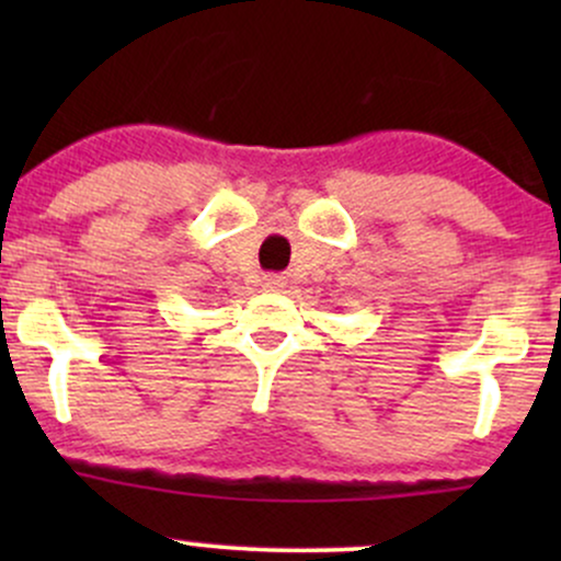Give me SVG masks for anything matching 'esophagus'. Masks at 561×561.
Here are the masks:
<instances>
[{"instance_id":"34e87169","label":"esophagus","mask_w":561,"mask_h":561,"mask_svg":"<svg viewBox=\"0 0 561 561\" xmlns=\"http://www.w3.org/2000/svg\"><path fill=\"white\" fill-rule=\"evenodd\" d=\"M261 287L266 289V293H279V289L287 287V279H285V276H279V274H266L261 279Z\"/></svg>"}]
</instances>
